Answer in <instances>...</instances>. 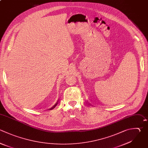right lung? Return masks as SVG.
<instances>
[{
	"mask_svg": "<svg viewBox=\"0 0 148 148\" xmlns=\"http://www.w3.org/2000/svg\"><path fill=\"white\" fill-rule=\"evenodd\" d=\"M58 101H57V102L55 103V105H54V106H52L51 108H50V109H48V110H52V109H54V108H55V107L57 106V105L58 104Z\"/></svg>",
	"mask_w": 148,
	"mask_h": 148,
	"instance_id": "add662e5",
	"label": "right lung"
}]
</instances>
